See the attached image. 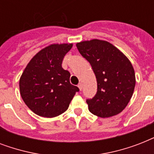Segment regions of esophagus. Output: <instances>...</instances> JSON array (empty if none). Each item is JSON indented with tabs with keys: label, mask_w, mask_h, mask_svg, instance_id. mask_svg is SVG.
I'll use <instances>...</instances> for the list:
<instances>
[{
	"label": "esophagus",
	"mask_w": 154,
	"mask_h": 154,
	"mask_svg": "<svg viewBox=\"0 0 154 154\" xmlns=\"http://www.w3.org/2000/svg\"><path fill=\"white\" fill-rule=\"evenodd\" d=\"M77 86H78V88H79V89L80 90H81V91H82V83H79V84H78V85H77Z\"/></svg>",
	"instance_id": "obj_1"
}]
</instances>
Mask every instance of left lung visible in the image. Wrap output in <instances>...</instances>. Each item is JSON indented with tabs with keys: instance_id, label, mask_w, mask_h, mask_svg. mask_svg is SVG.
<instances>
[{
	"instance_id": "obj_1",
	"label": "left lung",
	"mask_w": 154,
	"mask_h": 154,
	"mask_svg": "<svg viewBox=\"0 0 154 154\" xmlns=\"http://www.w3.org/2000/svg\"><path fill=\"white\" fill-rule=\"evenodd\" d=\"M77 48L90 63L97 78V92L86 101L90 112L102 118L120 113L130 101L136 84L130 60L106 41L81 42Z\"/></svg>"
}]
</instances>
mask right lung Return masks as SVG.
Returning <instances> with one entry per match:
<instances>
[{"instance_id": "1", "label": "right lung", "mask_w": 154, "mask_h": 154, "mask_svg": "<svg viewBox=\"0 0 154 154\" xmlns=\"http://www.w3.org/2000/svg\"><path fill=\"white\" fill-rule=\"evenodd\" d=\"M72 44H53L39 51L20 76V96L38 116L54 117L65 112L79 89L70 84V73L61 66Z\"/></svg>"}]
</instances>
